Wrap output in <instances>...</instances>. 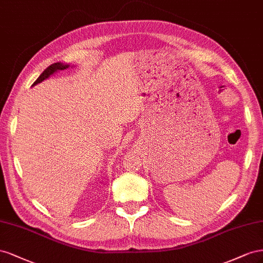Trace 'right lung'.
<instances>
[{
    "instance_id": "add662e5",
    "label": "right lung",
    "mask_w": 263,
    "mask_h": 263,
    "mask_svg": "<svg viewBox=\"0 0 263 263\" xmlns=\"http://www.w3.org/2000/svg\"><path fill=\"white\" fill-rule=\"evenodd\" d=\"M70 65H67V64H63V63H55L50 65L49 67H47L46 69H45L41 76L36 79V81L33 84V86H36L37 84H40V82L44 81L45 79H47L49 76H51L52 73H55L57 71H61V70H65L67 68H69Z\"/></svg>"
}]
</instances>
